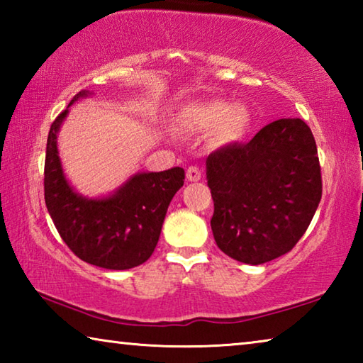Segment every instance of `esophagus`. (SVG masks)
Segmentation results:
<instances>
[{
	"label": "esophagus",
	"mask_w": 363,
	"mask_h": 363,
	"mask_svg": "<svg viewBox=\"0 0 363 363\" xmlns=\"http://www.w3.org/2000/svg\"><path fill=\"white\" fill-rule=\"evenodd\" d=\"M187 179L189 181H200L201 179V169L199 167H189L187 169Z\"/></svg>",
	"instance_id": "34e87169"
}]
</instances>
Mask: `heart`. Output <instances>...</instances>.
I'll use <instances>...</instances> for the list:
<instances>
[{
	"label": "heart",
	"mask_w": 363,
	"mask_h": 363,
	"mask_svg": "<svg viewBox=\"0 0 363 363\" xmlns=\"http://www.w3.org/2000/svg\"><path fill=\"white\" fill-rule=\"evenodd\" d=\"M184 120L205 130L218 128V138L223 143L240 139L248 128L250 116L242 107H230L220 101L194 104L184 110Z\"/></svg>",
	"instance_id": "heart-1"
}]
</instances>
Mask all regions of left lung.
I'll return each mask as SVG.
<instances>
[{"instance_id": "obj_1", "label": "left lung", "mask_w": 363, "mask_h": 363, "mask_svg": "<svg viewBox=\"0 0 363 363\" xmlns=\"http://www.w3.org/2000/svg\"><path fill=\"white\" fill-rule=\"evenodd\" d=\"M219 250L245 264L286 255L309 227L322 199L314 134L299 118L269 123L247 144L206 158Z\"/></svg>"}]
</instances>
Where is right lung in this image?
Here are the masks:
<instances>
[{"mask_svg":"<svg viewBox=\"0 0 363 363\" xmlns=\"http://www.w3.org/2000/svg\"><path fill=\"white\" fill-rule=\"evenodd\" d=\"M83 96L88 91H79L70 104ZM65 115L67 110L52 121L46 144L45 201L52 223L84 262L112 270L140 266L157 247L169 201L184 186L186 173L174 167L136 174L108 199H83L65 181L57 155L56 138Z\"/></svg>","mask_w":363,"mask_h":363,"instance_id":"obj_1","label":"right lung"}]
</instances>
